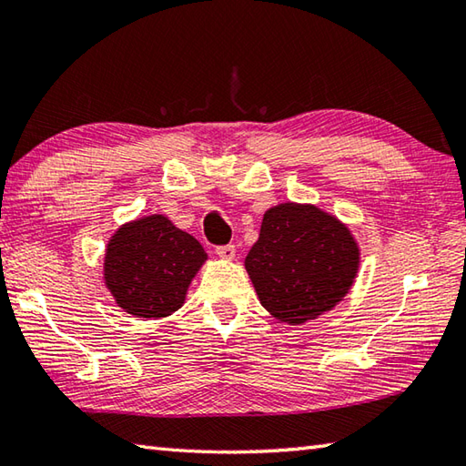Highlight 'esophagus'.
<instances>
[{
    "label": "esophagus",
    "instance_id": "obj_1",
    "mask_svg": "<svg viewBox=\"0 0 466 466\" xmlns=\"http://www.w3.org/2000/svg\"><path fill=\"white\" fill-rule=\"evenodd\" d=\"M216 254L220 257L222 260H232L236 257V248L234 244H226V246H218L216 248Z\"/></svg>",
    "mask_w": 466,
    "mask_h": 466
}]
</instances>
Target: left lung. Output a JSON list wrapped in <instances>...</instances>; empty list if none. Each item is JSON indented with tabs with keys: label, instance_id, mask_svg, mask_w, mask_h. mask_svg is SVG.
<instances>
[{
	"label": "left lung",
	"instance_id": "8db88e82",
	"mask_svg": "<svg viewBox=\"0 0 466 466\" xmlns=\"http://www.w3.org/2000/svg\"><path fill=\"white\" fill-rule=\"evenodd\" d=\"M360 262L348 224L315 204L285 202L264 212L244 268L272 317L303 325L341 303Z\"/></svg>",
	"mask_w": 466,
	"mask_h": 466
}]
</instances>
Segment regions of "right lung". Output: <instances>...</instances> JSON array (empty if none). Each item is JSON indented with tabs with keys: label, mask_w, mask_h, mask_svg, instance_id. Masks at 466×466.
I'll list each match as a JSON object with an SVG mask.
<instances>
[{
	"label": "right lung",
	"mask_w": 466,
	"mask_h": 466,
	"mask_svg": "<svg viewBox=\"0 0 466 466\" xmlns=\"http://www.w3.org/2000/svg\"><path fill=\"white\" fill-rule=\"evenodd\" d=\"M208 260L204 246L167 216L135 218L108 238L103 280L116 307L139 319H163L186 303Z\"/></svg>",
	"instance_id": "1"
}]
</instances>
